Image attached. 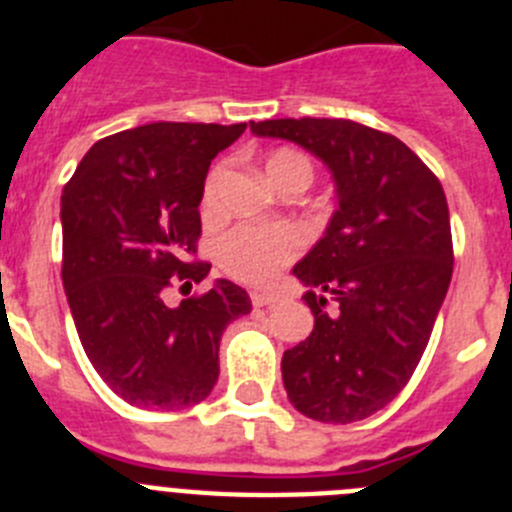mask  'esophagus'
Instances as JSON below:
<instances>
[{"label": "esophagus", "instance_id": "1", "mask_svg": "<svg viewBox=\"0 0 512 512\" xmlns=\"http://www.w3.org/2000/svg\"><path fill=\"white\" fill-rule=\"evenodd\" d=\"M251 302H253V307H269V305H277L279 295H266V292H253Z\"/></svg>", "mask_w": 512, "mask_h": 512}]
</instances>
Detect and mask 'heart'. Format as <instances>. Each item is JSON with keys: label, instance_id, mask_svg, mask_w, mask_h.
Segmentation results:
<instances>
[{"label": "heart", "instance_id": "obj_1", "mask_svg": "<svg viewBox=\"0 0 512 512\" xmlns=\"http://www.w3.org/2000/svg\"><path fill=\"white\" fill-rule=\"evenodd\" d=\"M269 179L274 184H284L289 179L312 182V164L307 156L297 151H277L266 164ZM223 169H215L205 184L202 207L212 210L217 200V184H220ZM302 251V235L289 225L277 228H253V225H238L217 241V261L235 279L251 284H266L284 264L295 259Z\"/></svg>", "mask_w": 512, "mask_h": 512}]
</instances>
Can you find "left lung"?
<instances>
[{"mask_svg":"<svg viewBox=\"0 0 512 512\" xmlns=\"http://www.w3.org/2000/svg\"><path fill=\"white\" fill-rule=\"evenodd\" d=\"M251 130L318 156L338 194L325 235L292 269L310 287L315 328L284 351V390L312 420H364L410 382L449 289L446 194L402 140L354 120L284 117Z\"/></svg>","mask_w":512,"mask_h":512,"instance_id":"obj_1","label":"left lung"}]
</instances>
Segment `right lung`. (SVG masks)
I'll list each match as a JSON object with an SVG mask.
<instances>
[{"mask_svg": "<svg viewBox=\"0 0 512 512\" xmlns=\"http://www.w3.org/2000/svg\"><path fill=\"white\" fill-rule=\"evenodd\" d=\"M246 130L151 122L97 140L63 187V289L89 361L135 408L179 410L212 392L220 338L251 312L246 289L217 279L166 305V289L202 282L200 202L210 161Z\"/></svg>", "mask_w": 512, "mask_h": 512, "instance_id": "obj_1", "label": "right lung"}]
</instances>
